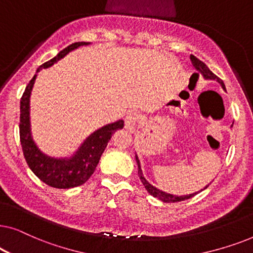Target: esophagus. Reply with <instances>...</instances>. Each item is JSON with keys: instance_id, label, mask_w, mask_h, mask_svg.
Segmentation results:
<instances>
[{"instance_id": "34e87169", "label": "esophagus", "mask_w": 253, "mask_h": 253, "mask_svg": "<svg viewBox=\"0 0 253 253\" xmlns=\"http://www.w3.org/2000/svg\"><path fill=\"white\" fill-rule=\"evenodd\" d=\"M138 119H139V115H138L137 113L132 112L127 114L126 117V129L131 131V132H133V131L136 130Z\"/></svg>"}]
</instances>
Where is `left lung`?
Here are the masks:
<instances>
[{
    "instance_id": "8db88e82",
    "label": "left lung",
    "mask_w": 253,
    "mask_h": 253,
    "mask_svg": "<svg viewBox=\"0 0 253 253\" xmlns=\"http://www.w3.org/2000/svg\"><path fill=\"white\" fill-rule=\"evenodd\" d=\"M190 58H191L192 65H193V68H195V70L198 72V74H196V75L199 76V74H200L204 78L209 79V81H216L221 85V87H222L224 91H226V86H224L223 82L221 81L219 77H216V76L214 75L213 72L210 70L209 67H207V65L204 63V62L198 60V58H197L196 56H193V55H191V56H190ZM136 161H137V165H138V176H139L140 181H141V183H143V185L145 186V189L147 190V192L150 193L151 196L155 197V198H158L159 200H161V202H164V203H177V202H183V200L190 199V198H192L193 196H196L197 193L202 192L203 190L207 189V186L211 184V183H210L209 185H206L205 188L200 190V191L195 192V193H190V195H183V196L171 195V193H167V192L162 191V190L155 188V186L152 185L151 183H148L147 179L145 178L144 175H143V170H141L140 162H139V159H138V155L137 154H136Z\"/></svg>"
}]
</instances>
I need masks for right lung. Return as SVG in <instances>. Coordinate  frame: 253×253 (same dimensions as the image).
<instances>
[{"label":"right lung","mask_w":253,"mask_h":253,"mask_svg":"<svg viewBox=\"0 0 253 253\" xmlns=\"http://www.w3.org/2000/svg\"><path fill=\"white\" fill-rule=\"evenodd\" d=\"M91 42H75L61 50L56 56L51 58L37 69L36 75L27 84L25 92L20 99V122L19 136L22 144L23 153L31 170L36 174L43 183L51 188L71 189L79 186L87 181L94 172L100 158L107 147V144L112 138V134L116 130L123 129L124 121L119 120L114 123L103 126L100 129L92 132L83 141L78 150L71 157L54 158L44 154L36 141L33 140L31 132L30 120V98L38 72L42 69H47L57 63L61 58L68 55L70 51L77 49L81 46H87Z\"/></svg>","instance_id":"add662e5"}]
</instances>
